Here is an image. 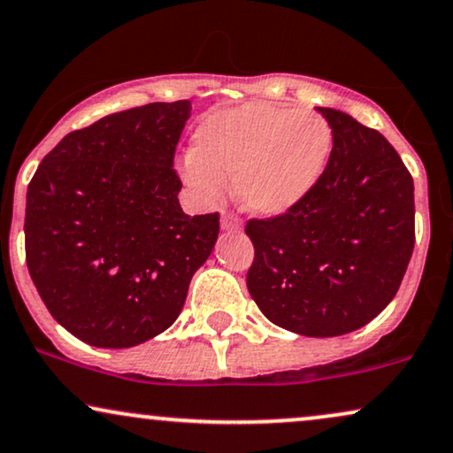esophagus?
<instances>
[{
	"mask_svg": "<svg viewBox=\"0 0 453 453\" xmlns=\"http://www.w3.org/2000/svg\"><path fill=\"white\" fill-rule=\"evenodd\" d=\"M221 230L223 232H238L240 230L238 217L232 213H223L221 215Z\"/></svg>",
	"mask_w": 453,
	"mask_h": 453,
	"instance_id": "obj_1",
	"label": "esophagus"
}]
</instances>
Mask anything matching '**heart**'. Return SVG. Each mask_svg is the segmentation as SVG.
<instances>
[{
  "label": "heart",
  "mask_w": 453,
  "mask_h": 453,
  "mask_svg": "<svg viewBox=\"0 0 453 453\" xmlns=\"http://www.w3.org/2000/svg\"><path fill=\"white\" fill-rule=\"evenodd\" d=\"M334 134L322 114L272 104H242L209 114L180 167L198 200L213 204L232 177L249 213L280 217L301 204L328 165Z\"/></svg>",
  "instance_id": "heart-1"
}]
</instances>
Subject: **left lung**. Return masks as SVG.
Masks as SVG:
<instances>
[{
    "label": "left lung",
    "instance_id": "obj_1",
    "mask_svg": "<svg viewBox=\"0 0 453 453\" xmlns=\"http://www.w3.org/2000/svg\"><path fill=\"white\" fill-rule=\"evenodd\" d=\"M318 112L334 134L328 165L293 211L246 223V286L269 322L326 339L362 328L397 295L414 250V181L379 131Z\"/></svg>",
    "mask_w": 453,
    "mask_h": 453
}]
</instances>
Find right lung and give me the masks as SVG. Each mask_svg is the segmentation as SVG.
Wrapping results in <instances>:
<instances>
[{"mask_svg": "<svg viewBox=\"0 0 453 453\" xmlns=\"http://www.w3.org/2000/svg\"><path fill=\"white\" fill-rule=\"evenodd\" d=\"M190 100L154 102L71 131L27 190V265L56 322L127 349L180 316L219 215H186L173 154Z\"/></svg>", "mask_w": 453, "mask_h": 453, "instance_id": "add662e5", "label": "right lung"}]
</instances>
